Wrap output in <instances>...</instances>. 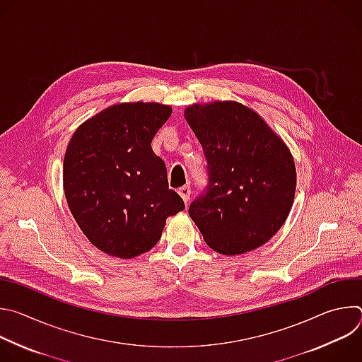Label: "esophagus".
<instances>
[{
	"instance_id": "obj_1",
	"label": "esophagus",
	"mask_w": 362,
	"mask_h": 362,
	"mask_svg": "<svg viewBox=\"0 0 362 362\" xmlns=\"http://www.w3.org/2000/svg\"><path fill=\"white\" fill-rule=\"evenodd\" d=\"M177 192H179L180 197L183 199V202H185V203H187V202H189V199H190V186H189V185L182 186Z\"/></svg>"
}]
</instances>
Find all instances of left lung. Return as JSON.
Here are the masks:
<instances>
[{
  "label": "left lung",
  "mask_w": 362,
  "mask_h": 362,
  "mask_svg": "<svg viewBox=\"0 0 362 362\" xmlns=\"http://www.w3.org/2000/svg\"><path fill=\"white\" fill-rule=\"evenodd\" d=\"M185 117L208 162V186L189 216L222 255L267 243L284 225L296 187L286 144L256 112L236 101L192 105Z\"/></svg>",
  "instance_id": "left-lung-1"
}]
</instances>
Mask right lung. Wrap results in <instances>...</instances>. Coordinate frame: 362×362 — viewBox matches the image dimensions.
Instances as JSON below:
<instances>
[{"instance_id": "1", "label": "right lung", "mask_w": 362, "mask_h": 362, "mask_svg": "<svg viewBox=\"0 0 362 362\" xmlns=\"http://www.w3.org/2000/svg\"><path fill=\"white\" fill-rule=\"evenodd\" d=\"M172 107L122 103L84 122L64 156L69 208L87 239L101 252L130 259L150 250L166 219L185 209L169 189L165 162L151 140Z\"/></svg>"}]
</instances>
